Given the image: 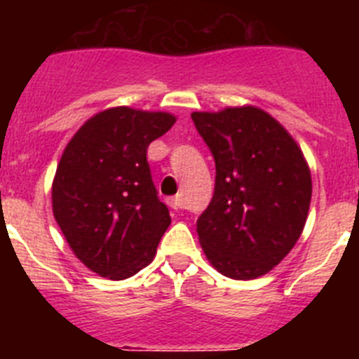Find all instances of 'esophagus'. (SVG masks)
<instances>
[{"mask_svg": "<svg viewBox=\"0 0 359 359\" xmlns=\"http://www.w3.org/2000/svg\"><path fill=\"white\" fill-rule=\"evenodd\" d=\"M167 205H169L170 208H174V210H182L183 208V203H182V198H180V196L167 198Z\"/></svg>", "mask_w": 359, "mask_h": 359, "instance_id": "esophagus-1", "label": "esophagus"}]
</instances>
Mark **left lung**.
Wrapping results in <instances>:
<instances>
[{
    "label": "left lung",
    "instance_id": "8db88e82",
    "mask_svg": "<svg viewBox=\"0 0 359 359\" xmlns=\"http://www.w3.org/2000/svg\"><path fill=\"white\" fill-rule=\"evenodd\" d=\"M215 161L210 205L196 230L217 271L236 280L266 275L306 224L311 172L297 142L257 107L192 113Z\"/></svg>",
    "mask_w": 359,
    "mask_h": 359
}]
</instances>
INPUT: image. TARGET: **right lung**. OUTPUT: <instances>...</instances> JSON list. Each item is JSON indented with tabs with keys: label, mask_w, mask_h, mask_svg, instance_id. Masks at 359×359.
<instances>
[{
	"label": "right lung",
	"mask_w": 359,
	"mask_h": 359,
	"mask_svg": "<svg viewBox=\"0 0 359 359\" xmlns=\"http://www.w3.org/2000/svg\"><path fill=\"white\" fill-rule=\"evenodd\" d=\"M174 122L169 113L113 107L88 120L62 152L52 187L53 215L79 261L100 277L122 280L138 273L169 228L147 147Z\"/></svg>",
	"instance_id": "obj_1"
}]
</instances>
